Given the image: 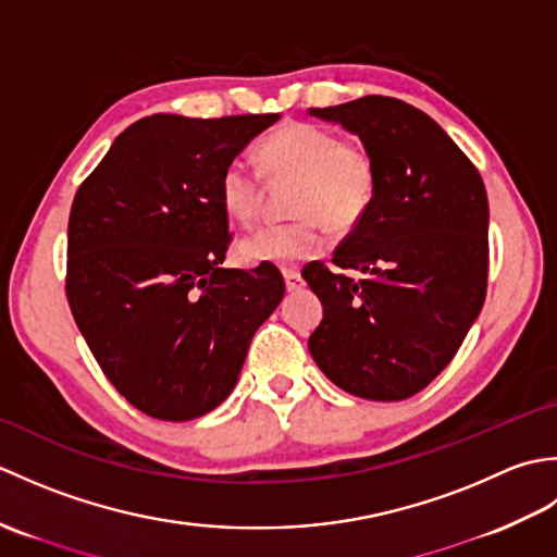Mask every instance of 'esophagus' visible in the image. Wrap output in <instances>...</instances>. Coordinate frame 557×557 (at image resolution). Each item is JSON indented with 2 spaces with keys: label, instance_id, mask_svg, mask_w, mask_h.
I'll list each match as a JSON object with an SVG mask.
<instances>
[{
  "label": "esophagus",
  "instance_id": "obj_1",
  "mask_svg": "<svg viewBox=\"0 0 557 557\" xmlns=\"http://www.w3.org/2000/svg\"><path fill=\"white\" fill-rule=\"evenodd\" d=\"M282 277H285L287 292H297V289H301V285H304L299 270H294V268H285V270H282Z\"/></svg>",
  "mask_w": 557,
  "mask_h": 557
}]
</instances>
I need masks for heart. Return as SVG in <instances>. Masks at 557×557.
Instances as JSON below:
<instances>
[{
    "instance_id": "1",
    "label": "heart",
    "mask_w": 557,
    "mask_h": 557,
    "mask_svg": "<svg viewBox=\"0 0 557 557\" xmlns=\"http://www.w3.org/2000/svg\"><path fill=\"white\" fill-rule=\"evenodd\" d=\"M260 175L244 160H232L220 174L224 212L239 224L263 208V176L275 186L292 184L289 224H265L244 236L239 256L246 263L289 265L325 248L323 224L349 234L369 215L377 191V168L371 150L357 140H342L333 128L311 122L282 124L260 140Z\"/></svg>"
}]
</instances>
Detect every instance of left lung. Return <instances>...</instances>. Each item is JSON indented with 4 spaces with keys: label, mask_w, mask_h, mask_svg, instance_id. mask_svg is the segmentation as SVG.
Segmentation results:
<instances>
[{
    "label": "left lung",
    "mask_w": 557,
    "mask_h": 557,
    "mask_svg": "<svg viewBox=\"0 0 557 557\" xmlns=\"http://www.w3.org/2000/svg\"><path fill=\"white\" fill-rule=\"evenodd\" d=\"M311 114L357 134L377 168L369 215L335 248L337 272L323 260L301 270L323 304L311 357L349 395L407 399L453 361L486 301V186L429 114L397 98Z\"/></svg>",
    "instance_id": "obj_1"
}]
</instances>
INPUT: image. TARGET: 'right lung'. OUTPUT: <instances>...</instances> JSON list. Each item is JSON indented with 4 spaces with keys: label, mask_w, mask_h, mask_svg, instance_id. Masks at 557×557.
<instances>
[{
    "label": "right lung",
    "mask_w": 557,
    "mask_h": 557,
    "mask_svg": "<svg viewBox=\"0 0 557 557\" xmlns=\"http://www.w3.org/2000/svg\"><path fill=\"white\" fill-rule=\"evenodd\" d=\"M280 114H152L116 136L69 215L66 299L128 405L188 421L227 397L285 297L275 265L227 270L220 174Z\"/></svg>",
    "instance_id": "add662e5"
}]
</instances>
